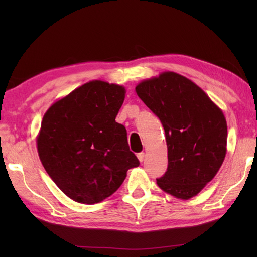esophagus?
Wrapping results in <instances>:
<instances>
[{
	"instance_id": "obj_1",
	"label": "esophagus",
	"mask_w": 257,
	"mask_h": 257,
	"mask_svg": "<svg viewBox=\"0 0 257 257\" xmlns=\"http://www.w3.org/2000/svg\"><path fill=\"white\" fill-rule=\"evenodd\" d=\"M145 157H146L145 152H140V154H138V155H137V158H138V160H139L140 162H143V161H144Z\"/></svg>"
}]
</instances>
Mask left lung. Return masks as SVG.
Here are the masks:
<instances>
[{"label": "left lung", "mask_w": 257, "mask_h": 257, "mask_svg": "<svg viewBox=\"0 0 257 257\" xmlns=\"http://www.w3.org/2000/svg\"><path fill=\"white\" fill-rule=\"evenodd\" d=\"M136 92L160 119L166 133L168 169L157 184L177 199L193 198L225 159L224 113L198 85L174 72L140 81Z\"/></svg>", "instance_id": "1"}]
</instances>
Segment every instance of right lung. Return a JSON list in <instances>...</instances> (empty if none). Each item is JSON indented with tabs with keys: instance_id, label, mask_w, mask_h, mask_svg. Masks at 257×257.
I'll return each mask as SVG.
<instances>
[{
	"instance_id": "add662e5",
	"label": "right lung",
	"mask_w": 257,
	"mask_h": 257,
	"mask_svg": "<svg viewBox=\"0 0 257 257\" xmlns=\"http://www.w3.org/2000/svg\"><path fill=\"white\" fill-rule=\"evenodd\" d=\"M121 85L91 80L47 109L36 137L43 167L69 199L95 204L116 192L139 161L116 122Z\"/></svg>"
}]
</instances>
